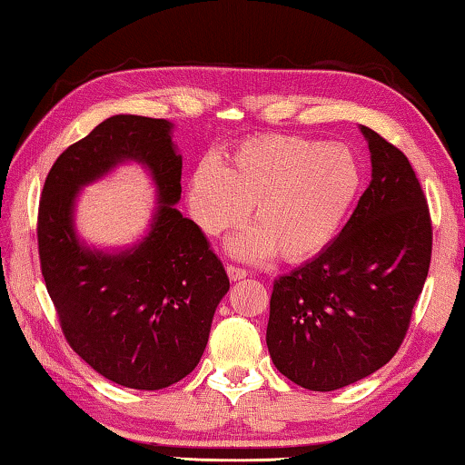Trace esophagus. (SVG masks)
Returning <instances> with one entry per match:
<instances>
[{
    "label": "esophagus",
    "instance_id": "1",
    "mask_svg": "<svg viewBox=\"0 0 465 465\" xmlns=\"http://www.w3.org/2000/svg\"><path fill=\"white\" fill-rule=\"evenodd\" d=\"M227 275H230L232 282H242V279L248 277V271L246 269H240V267H233V264H230V267H227Z\"/></svg>",
    "mask_w": 465,
    "mask_h": 465
}]
</instances>
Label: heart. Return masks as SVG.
Instances as JSON below:
<instances>
[{"label": "heart", "instance_id": "obj_1", "mask_svg": "<svg viewBox=\"0 0 465 465\" xmlns=\"http://www.w3.org/2000/svg\"><path fill=\"white\" fill-rule=\"evenodd\" d=\"M362 186V165L350 146L262 134L242 140L225 157L203 159L188 180V206L204 233L244 223L252 204L254 230L232 242L240 259L275 252L287 262L322 252Z\"/></svg>", "mask_w": 465, "mask_h": 465}]
</instances>
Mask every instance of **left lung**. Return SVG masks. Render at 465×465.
<instances>
[{
	"label": "left lung",
	"instance_id": "8db88e82",
	"mask_svg": "<svg viewBox=\"0 0 465 465\" xmlns=\"http://www.w3.org/2000/svg\"><path fill=\"white\" fill-rule=\"evenodd\" d=\"M360 132L372 180L356 211L333 244L272 283L271 360L311 391L348 387L395 356L430 267V213L414 169L377 132Z\"/></svg>",
	"mask_w": 465,
	"mask_h": 465
}]
</instances>
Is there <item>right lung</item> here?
<instances>
[{
    "mask_svg": "<svg viewBox=\"0 0 465 465\" xmlns=\"http://www.w3.org/2000/svg\"><path fill=\"white\" fill-rule=\"evenodd\" d=\"M172 128L143 115L101 122L49 169L36 225L41 272L70 348L101 377L143 391L194 371L230 290L201 227L175 209L182 154ZM128 160L143 164L155 183L150 232L115 253L86 247L73 225L79 190Z\"/></svg>",
    "mask_w": 465,
    "mask_h": 465,
    "instance_id": "obj_1",
    "label": "right lung"
}]
</instances>
